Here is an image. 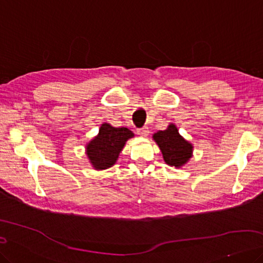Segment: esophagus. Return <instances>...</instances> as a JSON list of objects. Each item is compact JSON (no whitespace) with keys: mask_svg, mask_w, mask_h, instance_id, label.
Masks as SVG:
<instances>
[{"mask_svg":"<svg viewBox=\"0 0 263 263\" xmlns=\"http://www.w3.org/2000/svg\"><path fill=\"white\" fill-rule=\"evenodd\" d=\"M137 134L139 135L140 137H147L149 135V129L148 127H143V128H140L137 130Z\"/></svg>","mask_w":263,"mask_h":263,"instance_id":"1","label":"esophagus"}]
</instances>
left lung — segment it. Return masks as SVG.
Returning <instances> with one entry per match:
<instances>
[{
  "label": "left lung",
  "mask_w": 263,
  "mask_h": 263,
  "mask_svg": "<svg viewBox=\"0 0 263 263\" xmlns=\"http://www.w3.org/2000/svg\"><path fill=\"white\" fill-rule=\"evenodd\" d=\"M153 139L158 145L165 162L170 167L181 168L193 157V144L181 136L173 123L165 130L155 133Z\"/></svg>",
  "instance_id": "8db88e82"
}]
</instances>
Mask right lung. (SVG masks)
<instances>
[{"instance_id":"obj_1","label":"right lung","mask_w":263,"mask_h":263,"mask_svg":"<svg viewBox=\"0 0 263 263\" xmlns=\"http://www.w3.org/2000/svg\"><path fill=\"white\" fill-rule=\"evenodd\" d=\"M134 137V133L125 127L102 124L96 136L86 144V155L95 170H105L114 166L126 141Z\"/></svg>"}]
</instances>
